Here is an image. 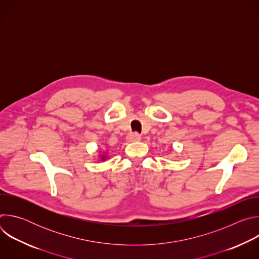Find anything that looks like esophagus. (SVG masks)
Returning a JSON list of instances; mask_svg holds the SVG:
<instances>
[{"instance_id":"obj_1","label":"esophagus","mask_w":259,"mask_h":259,"mask_svg":"<svg viewBox=\"0 0 259 259\" xmlns=\"http://www.w3.org/2000/svg\"><path fill=\"white\" fill-rule=\"evenodd\" d=\"M127 139H128V141H131V142H133V141H138V140L141 139V136H140L138 133L134 132V133L128 134Z\"/></svg>"}]
</instances>
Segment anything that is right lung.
I'll return each mask as SVG.
<instances>
[{
    "label": "right lung",
    "mask_w": 259,
    "mask_h": 259,
    "mask_svg": "<svg viewBox=\"0 0 259 259\" xmlns=\"http://www.w3.org/2000/svg\"><path fill=\"white\" fill-rule=\"evenodd\" d=\"M100 158H101V160H105V158H106V157H105L104 155H101V156H100Z\"/></svg>",
    "instance_id": "add662e5"
}]
</instances>
